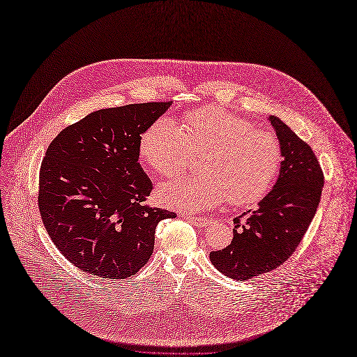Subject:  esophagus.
I'll return each mask as SVG.
<instances>
[{
  "mask_svg": "<svg viewBox=\"0 0 357 357\" xmlns=\"http://www.w3.org/2000/svg\"><path fill=\"white\" fill-rule=\"evenodd\" d=\"M186 220H189L192 225H195V226H197V227H206L208 225H211V222H212V219H209V218H205V216H183Z\"/></svg>",
  "mask_w": 357,
  "mask_h": 357,
  "instance_id": "1",
  "label": "esophagus"
}]
</instances>
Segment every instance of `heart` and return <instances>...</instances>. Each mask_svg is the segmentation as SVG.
<instances>
[{
  "mask_svg": "<svg viewBox=\"0 0 357 357\" xmlns=\"http://www.w3.org/2000/svg\"><path fill=\"white\" fill-rule=\"evenodd\" d=\"M206 151L200 176H181L161 185L165 206L197 213L227 199L236 205L260 200L274 185L282 151L278 138L220 107L185 116L182 127L169 119L152 123L141 135L139 158L165 178L181 174L193 152Z\"/></svg>",
  "mask_w": 357,
  "mask_h": 357,
  "instance_id": "1",
  "label": "heart"
}]
</instances>
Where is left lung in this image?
Wrapping results in <instances>:
<instances>
[{"mask_svg":"<svg viewBox=\"0 0 357 357\" xmlns=\"http://www.w3.org/2000/svg\"><path fill=\"white\" fill-rule=\"evenodd\" d=\"M268 120L284 157L278 179L257 211L233 220L230 245L211 252L212 264L237 281L273 271L289 259L317 213L324 188V172L311 146L278 117Z\"/></svg>","mask_w":357,"mask_h":357,"instance_id":"obj_1","label":"left lung"}]
</instances>
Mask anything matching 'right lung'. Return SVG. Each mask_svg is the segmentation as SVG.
Returning <instances> with one entry per match:
<instances>
[{
    "label": "right lung",
    "mask_w": 357,
    "mask_h": 357,
    "mask_svg": "<svg viewBox=\"0 0 357 357\" xmlns=\"http://www.w3.org/2000/svg\"><path fill=\"white\" fill-rule=\"evenodd\" d=\"M141 103L90 113L49 144L38 206L56 248L91 275L124 280L154 251L155 227L176 213L144 202L152 182L141 168V134L171 106Z\"/></svg>",
    "instance_id": "obj_1"
}]
</instances>
